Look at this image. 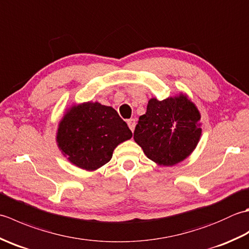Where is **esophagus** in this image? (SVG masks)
I'll use <instances>...</instances> for the list:
<instances>
[{
    "instance_id": "obj_1",
    "label": "esophagus",
    "mask_w": 249,
    "mask_h": 249,
    "mask_svg": "<svg viewBox=\"0 0 249 249\" xmlns=\"http://www.w3.org/2000/svg\"><path fill=\"white\" fill-rule=\"evenodd\" d=\"M127 124H128V127L130 128V130L134 131L135 126H136V120L135 119H129L127 121Z\"/></svg>"
}]
</instances>
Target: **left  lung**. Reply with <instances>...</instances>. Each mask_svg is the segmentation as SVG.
Returning <instances> with one entry per match:
<instances>
[{
  "instance_id": "8db88e82",
  "label": "left lung",
  "mask_w": 249,
  "mask_h": 249,
  "mask_svg": "<svg viewBox=\"0 0 249 249\" xmlns=\"http://www.w3.org/2000/svg\"><path fill=\"white\" fill-rule=\"evenodd\" d=\"M200 113L184 95L163 100L152 98L141 115L134 139L151 160L173 166L184 160L201 136Z\"/></svg>"
}]
</instances>
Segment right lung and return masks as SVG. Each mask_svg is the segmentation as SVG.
Here are the masks:
<instances>
[{
  "instance_id": "obj_1",
  "label": "right lung",
  "mask_w": 249,
  "mask_h": 249,
  "mask_svg": "<svg viewBox=\"0 0 249 249\" xmlns=\"http://www.w3.org/2000/svg\"><path fill=\"white\" fill-rule=\"evenodd\" d=\"M131 136L127 124L112 107L86 103L73 106L65 114L56 141L73 165L92 171L107 163L116 145Z\"/></svg>"
}]
</instances>
